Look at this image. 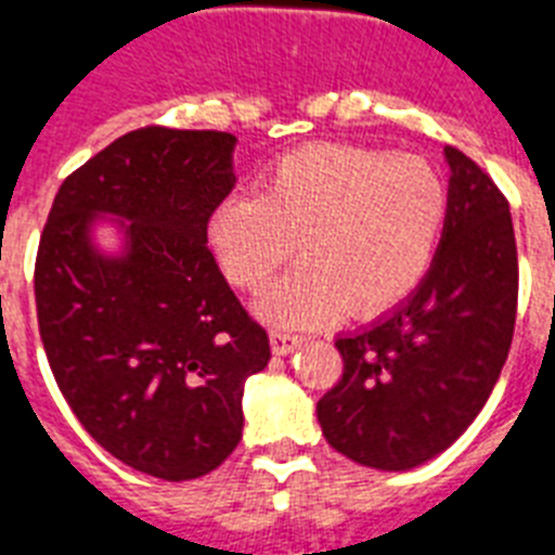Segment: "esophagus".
Segmentation results:
<instances>
[{"label": "esophagus", "mask_w": 555, "mask_h": 555, "mask_svg": "<svg viewBox=\"0 0 555 555\" xmlns=\"http://www.w3.org/2000/svg\"><path fill=\"white\" fill-rule=\"evenodd\" d=\"M299 344H301V335L287 333V330H273V333H270V347H273L276 356H287V352H293Z\"/></svg>", "instance_id": "34e87169"}]
</instances>
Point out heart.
I'll return each mask as SVG.
<instances>
[{
	"instance_id": "heart-1",
	"label": "heart",
	"mask_w": 555,
	"mask_h": 555,
	"mask_svg": "<svg viewBox=\"0 0 555 555\" xmlns=\"http://www.w3.org/2000/svg\"><path fill=\"white\" fill-rule=\"evenodd\" d=\"M446 220V185L423 157L313 143L279 157L259 194L214 208L208 242L231 285L259 291L296 250L305 262L262 296V313L307 327L338 310L370 319L421 285Z\"/></svg>"
}]
</instances>
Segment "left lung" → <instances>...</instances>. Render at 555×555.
I'll return each mask as SVG.
<instances>
[{"label":"left lung","instance_id":"left-lung-1","mask_svg":"<svg viewBox=\"0 0 555 555\" xmlns=\"http://www.w3.org/2000/svg\"><path fill=\"white\" fill-rule=\"evenodd\" d=\"M443 240L421 287L372 327L335 341L344 370L319 400L327 443L380 472L449 449L486 406L514 341L519 262L507 199L460 149Z\"/></svg>","mask_w":555,"mask_h":555}]
</instances>
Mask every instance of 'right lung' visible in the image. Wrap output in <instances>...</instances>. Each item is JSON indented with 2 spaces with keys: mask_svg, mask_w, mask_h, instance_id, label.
Returning <instances> with one entry per match:
<instances>
[{
  "mask_svg": "<svg viewBox=\"0 0 555 555\" xmlns=\"http://www.w3.org/2000/svg\"><path fill=\"white\" fill-rule=\"evenodd\" d=\"M234 143L217 129L127 132L64 180L36 254L39 333L64 400L112 457L169 482L225 463L242 386L270 361L208 248ZM98 210L133 220L127 257L91 250Z\"/></svg>",
  "mask_w": 555,
  "mask_h": 555,
  "instance_id": "obj_1",
  "label": "right lung"
}]
</instances>
